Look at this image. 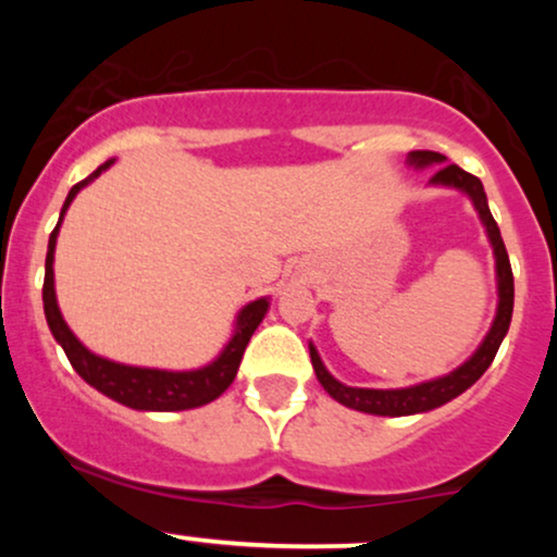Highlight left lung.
Returning <instances> with one entry per match:
<instances>
[{"instance_id": "left-lung-1", "label": "left lung", "mask_w": 557, "mask_h": 557, "mask_svg": "<svg viewBox=\"0 0 557 557\" xmlns=\"http://www.w3.org/2000/svg\"><path fill=\"white\" fill-rule=\"evenodd\" d=\"M408 162L417 164V168H426V164H440L445 162L443 154L437 151H411ZM432 183L437 185H453V188L463 190L474 201L479 216H482L484 227H487L490 243L495 248V261H497V293H500V304H497V317L492 322V330L484 337V343L479 345V350L471 356L463 367H458L456 372L440 380L421 382V385L406 387V389H367V387H348L332 376L324 369L322 359H319L314 345H309L311 350V363H314L317 380L322 382V387L343 406L356 408L363 413H376V417H408V413H421L432 411V408L443 406V403L453 400L456 395H461L463 389H469L474 382L487 372V367L495 359L497 348H500L505 332L510 327V314H513V270H510L508 251H505V243L500 238V227H497L495 216H492L487 207V196H484V185L476 175L458 168V164H440L437 172L432 175Z\"/></svg>"}]
</instances>
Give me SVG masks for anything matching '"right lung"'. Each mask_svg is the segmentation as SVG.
I'll list each match as a JSON object with an SVG mask.
<instances>
[{
  "label": "right lung",
  "instance_id": "right-lung-1",
  "mask_svg": "<svg viewBox=\"0 0 557 557\" xmlns=\"http://www.w3.org/2000/svg\"><path fill=\"white\" fill-rule=\"evenodd\" d=\"M112 164L104 162L99 170H94L86 181L75 183L70 188L65 198V207H62L60 222L65 216L70 201L75 194L99 177L101 172ZM60 222L49 235V251H47V272H44V314H47V324L52 330L54 341L62 345L65 356L73 363V369L78 372L88 385L104 393L107 398L123 403V406L138 408V411H185V408H198L203 403H212L220 398L225 389L233 385L235 374H238L243 350H246L248 341H251L253 330L259 327V322L267 314V306L270 300L259 298L251 300L246 309L238 314V324H235L233 341L225 345V350L220 354V359L209 363V367L196 369V372H162V369H140V367H125V363H114L101 359V356L91 354L88 348H83L78 337L70 332L65 319L60 314V306H57L54 296V243L57 233H60Z\"/></svg>",
  "mask_w": 557,
  "mask_h": 557
}]
</instances>
